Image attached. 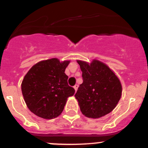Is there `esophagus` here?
Returning <instances> with one entry per match:
<instances>
[{"label": "esophagus", "instance_id": "1", "mask_svg": "<svg viewBox=\"0 0 148 148\" xmlns=\"http://www.w3.org/2000/svg\"><path fill=\"white\" fill-rule=\"evenodd\" d=\"M73 88H74V89H75V91H76L77 90H78V85H77V84H75L74 86H73Z\"/></svg>", "mask_w": 148, "mask_h": 148}]
</instances>
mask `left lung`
Returning <instances> with one entry per match:
<instances>
[{
	"mask_svg": "<svg viewBox=\"0 0 148 148\" xmlns=\"http://www.w3.org/2000/svg\"><path fill=\"white\" fill-rule=\"evenodd\" d=\"M82 71L83 83L75 99L81 112L91 119L110 113L119 103L122 86L115 73L105 64L94 60L91 64L78 60Z\"/></svg>",
	"mask_w": 148,
	"mask_h": 148,
	"instance_id": "left-lung-1",
	"label": "left lung"
}]
</instances>
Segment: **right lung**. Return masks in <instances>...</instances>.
Instances as JSON below:
<instances>
[{
	"mask_svg": "<svg viewBox=\"0 0 148 148\" xmlns=\"http://www.w3.org/2000/svg\"><path fill=\"white\" fill-rule=\"evenodd\" d=\"M70 61L57 58L40 61L27 72L22 83V92L29 110L45 119L57 118L67 99L75 94L64 73Z\"/></svg>",
	"mask_w": 148,
	"mask_h": 148,
	"instance_id": "1",
	"label": "right lung"
}]
</instances>
